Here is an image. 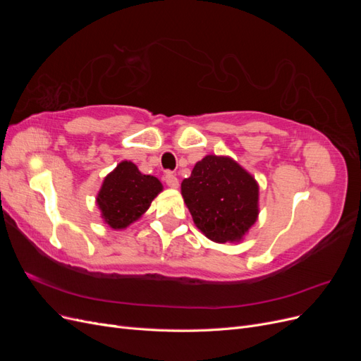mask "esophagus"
I'll return each mask as SVG.
<instances>
[{"label": "esophagus", "mask_w": 361, "mask_h": 361, "mask_svg": "<svg viewBox=\"0 0 361 361\" xmlns=\"http://www.w3.org/2000/svg\"><path fill=\"white\" fill-rule=\"evenodd\" d=\"M164 179H166V183L169 185L170 188H178L179 187V179L173 171H167L166 176H164Z\"/></svg>", "instance_id": "esophagus-1"}]
</instances>
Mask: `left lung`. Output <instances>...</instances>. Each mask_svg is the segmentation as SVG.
Masks as SVG:
<instances>
[{
    "label": "left lung",
    "mask_w": 361,
    "mask_h": 361,
    "mask_svg": "<svg viewBox=\"0 0 361 361\" xmlns=\"http://www.w3.org/2000/svg\"><path fill=\"white\" fill-rule=\"evenodd\" d=\"M182 195L195 226L215 243L239 241L259 214L255 178L231 158L199 161L182 182Z\"/></svg>",
    "instance_id": "obj_1"
}]
</instances>
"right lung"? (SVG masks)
Segmentation results:
<instances>
[{
    "label": "right lung",
    "instance_id": "right-lung-1",
    "mask_svg": "<svg viewBox=\"0 0 361 361\" xmlns=\"http://www.w3.org/2000/svg\"><path fill=\"white\" fill-rule=\"evenodd\" d=\"M161 190L157 178L140 173L135 164L123 161L105 178L97 204L106 224L125 228L147 211Z\"/></svg>",
    "mask_w": 361,
    "mask_h": 361
}]
</instances>
